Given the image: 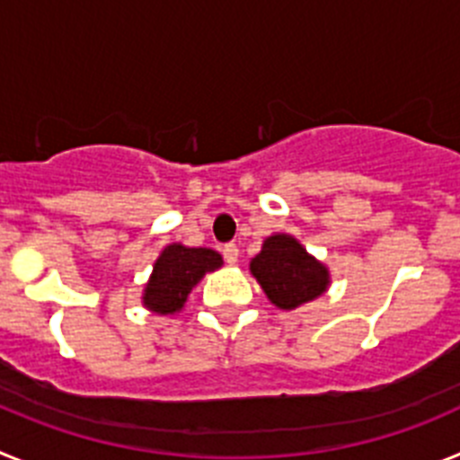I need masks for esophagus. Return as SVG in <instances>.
<instances>
[{
  "label": "esophagus",
  "instance_id": "obj_1",
  "mask_svg": "<svg viewBox=\"0 0 460 460\" xmlns=\"http://www.w3.org/2000/svg\"><path fill=\"white\" fill-rule=\"evenodd\" d=\"M223 258H226L227 265H237V260H239L237 246H234V243H226V246H223Z\"/></svg>",
  "mask_w": 460,
  "mask_h": 460
}]
</instances>
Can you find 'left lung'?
<instances>
[{
	"instance_id": "1",
	"label": "left lung",
	"mask_w": 460,
	"mask_h": 460,
	"mask_svg": "<svg viewBox=\"0 0 460 460\" xmlns=\"http://www.w3.org/2000/svg\"><path fill=\"white\" fill-rule=\"evenodd\" d=\"M249 270L267 299L280 311H292L318 299L332 283L327 265L313 258L299 239L286 233L267 237Z\"/></svg>"
}]
</instances>
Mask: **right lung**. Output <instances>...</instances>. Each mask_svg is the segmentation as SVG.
Returning a JSON list of instances; mask_svg holds the SVG:
<instances>
[{"label": "right lung", "instance_id": "1", "mask_svg": "<svg viewBox=\"0 0 460 460\" xmlns=\"http://www.w3.org/2000/svg\"><path fill=\"white\" fill-rule=\"evenodd\" d=\"M223 267L221 253L214 249H190L184 243H168L154 262L142 290V306L156 315H174L184 308L190 290L209 271Z\"/></svg>", "mask_w": 460, "mask_h": 460}]
</instances>
